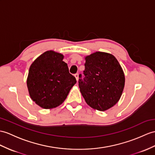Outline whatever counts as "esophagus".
I'll use <instances>...</instances> for the list:
<instances>
[{"instance_id":"obj_1","label":"esophagus","mask_w":155,"mask_h":155,"mask_svg":"<svg viewBox=\"0 0 155 155\" xmlns=\"http://www.w3.org/2000/svg\"><path fill=\"white\" fill-rule=\"evenodd\" d=\"M74 76H75V79H76V80H77V81H78V79H79V74H75L74 75Z\"/></svg>"}]
</instances>
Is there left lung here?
<instances>
[{
	"mask_svg": "<svg viewBox=\"0 0 155 155\" xmlns=\"http://www.w3.org/2000/svg\"><path fill=\"white\" fill-rule=\"evenodd\" d=\"M85 60V78L79 80L80 92L89 107L107 110L122 96L125 85L124 71L115 56L107 52H95Z\"/></svg>",
	"mask_w": 155,
	"mask_h": 155,
	"instance_id": "left-lung-1",
	"label": "left lung"
}]
</instances>
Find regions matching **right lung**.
<instances>
[{
  "label": "right lung",
  "instance_id": "right-lung-1",
  "mask_svg": "<svg viewBox=\"0 0 155 155\" xmlns=\"http://www.w3.org/2000/svg\"><path fill=\"white\" fill-rule=\"evenodd\" d=\"M63 58V54L47 51L30 66L27 78L29 94L32 101L41 108L58 107L76 83Z\"/></svg>",
  "mask_w": 155,
  "mask_h": 155
}]
</instances>
